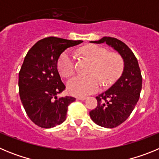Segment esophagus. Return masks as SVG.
<instances>
[{
	"label": "esophagus",
	"instance_id": "esophagus-1",
	"mask_svg": "<svg viewBox=\"0 0 159 159\" xmlns=\"http://www.w3.org/2000/svg\"><path fill=\"white\" fill-rule=\"evenodd\" d=\"M77 99H80V100H84V99H87V97L86 96H79V97H77Z\"/></svg>",
	"mask_w": 159,
	"mask_h": 159
}]
</instances>
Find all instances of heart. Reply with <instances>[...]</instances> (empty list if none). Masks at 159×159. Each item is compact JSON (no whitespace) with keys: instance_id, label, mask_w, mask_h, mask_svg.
<instances>
[{"instance_id":"heart-1","label":"heart","mask_w":159,"mask_h":159,"mask_svg":"<svg viewBox=\"0 0 159 159\" xmlns=\"http://www.w3.org/2000/svg\"><path fill=\"white\" fill-rule=\"evenodd\" d=\"M80 53L92 62L88 75H77L67 84V89L74 95H90L99 90L100 83L110 86L117 80L124 70V60L119 54L95 44H88L80 49ZM57 68L64 78L72 76L76 71L75 57L70 51L64 52L57 61Z\"/></svg>"}]
</instances>
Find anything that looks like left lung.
Segmentation results:
<instances>
[{
    "mask_svg": "<svg viewBox=\"0 0 159 159\" xmlns=\"http://www.w3.org/2000/svg\"><path fill=\"white\" fill-rule=\"evenodd\" d=\"M91 43H106L116 49L124 60L121 77L106 92L96 96L97 107L89 113L97 125L114 128L127 120L137 104L143 82L141 71L133 52L121 40L104 36Z\"/></svg>",
    "mask_w": 159,
    "mask_h": 159,
    "instance_id": "left-lung-1",
    "label": "left lung"
}]
</instances>
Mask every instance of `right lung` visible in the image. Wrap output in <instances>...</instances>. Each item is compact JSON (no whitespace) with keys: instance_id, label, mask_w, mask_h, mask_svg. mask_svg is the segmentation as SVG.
Returning a JSON list of instances; mask_svg holds the SVG:
<instances>
[{"instance_id":"right-lung-1","label":"right lung","mask_w":159,"mask_h":159,"mask_svg":"<svg viewBox=\"0 0 159 159\" xmlns=\"http://www.w3.org/2000/svg\"><path fill=\"white\" fill-rule=\"evenodd\" d=\"M62 38H44L28 52L19 72V94L25 112L38 127L51 128L64 122L67 107L75 98H57L64 91L57 61L66 49L82 43Z\"/></svg>"}]
</instances>
